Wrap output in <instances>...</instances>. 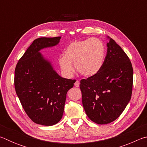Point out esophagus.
<instances>
[{
    "label": "esophagus",
    "mask_w": 147,
    "mask_h": 147,
    "mask_svg": "<svg viewBox=\"0 0 147 147\" xmlns=\"http://www.w3.org/2000/svg\"><path fill=\"white\" fill-rule=\"evenodd\" d=\"M74 86H75V87H76V88H78L80 86V82L78 80H76V82L74 83Z\"/></svg>",
    "instance_id": "34e87169"
}]
</instances>
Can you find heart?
<instances>
[{
	"label": "heart",
	"instance_id": "b5f03b06",
	"mask_svg": "<svg viewBox=\"0 0 147 147\" xmlns=\"http://www.w3.org/2000/svg\"><path fill=\"white\" fill-rule=\"evenodd\" d=\"M106 58L105 45L96 38L76 40L69 45L59 59L61 71L68 76L74 71L72 63L84 76H93L102 67Z\"/></svg>",
	"mask_w": 147,
	"mask_h": 147
}]
</instances>
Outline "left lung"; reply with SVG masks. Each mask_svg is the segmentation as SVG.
<instances>
[{
    "instance_id": "left-lung-1",
    "label": "left lung",
    "mask_w": 147,
    "mask_h": 147,
    "mask_svg": "<svg viewBox=\"0 0 147 147\" xmlns=\"http://www.w3.org/2000/svg\"><path fill=\"white\" fill-rule=\"evenodd\" d=\"M107 54L98 73L80 81L82 104L91 120L106 124L117 119L130 102L133 68L130 59L113 39L107 37Z\"/></svg>"
}]
</instances>
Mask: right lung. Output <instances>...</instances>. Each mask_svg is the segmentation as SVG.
I'll use <instances>...</instances> for the list:
<instances>
[{"mask_svg":"<svg viewBox=\"0 0 147 147\" xmlns=\"http://www.w3.org/2000/svg\"><path fill=\"white\" fill-rule=\"evenodd\" d=\"M60 39H35L15 70V89L22 106L32 121L44 126H53L61 120L67 93L76 82L61 77L51 61L39 53L41 49L57 45Z\"/></svg>","mask_w":147,"mask_h":147,"instance_id":"obj_1","label":"right lung"}]
</instances>
